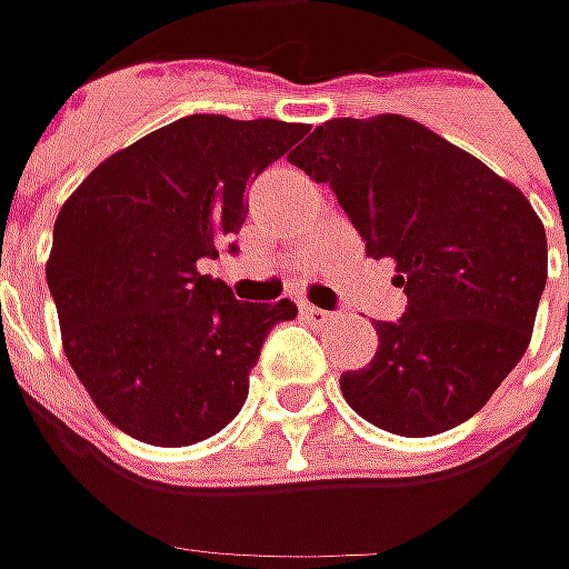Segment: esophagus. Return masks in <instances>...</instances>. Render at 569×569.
<instances>
[{
  "mask_svg": "<svg viewBox=\"0 0 569 569\" xmlns=\"http://www.w3.org/2000/svg\"><path fill=\"white\" fill-rule=\"evenodd\" d=\"M300 313H303V319H310L313 326H326V322H332V319H336V313L319 310V307H310V303H303V307H300Z\"/></svg>",
  "mask_w": 569,
  "mask_h": 569,
  "instance_id": "esophagus-1",
  "label": "esophagus"
}]
</instances>
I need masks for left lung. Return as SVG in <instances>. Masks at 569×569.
<instances>
[{
    "label": "left lung",
    "instance_id": "8db88e82",
    "mask_svg": "<svg viewBox=\"0 0 569 569\" xmlns=\"http://www.w3.org/2000/svg\"><path fill=\"white\" fill-rule=\"evenodd\" d=\"M291 164L332 187L367 256H389L408 295L399 322H373V361L341 373L345 402L402 437L469 421L532 341L548 281L536 208L475 154L399 113L322 122Z\"/></svg>",
    "mask_w": 569,
    "mask_h": 569
}]
</instances>
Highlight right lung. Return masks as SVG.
Segmentation results:
<instances>
[{"label":"right lung","mask_w":569,"mask_h":569,"mask_svg":"<svg viewBox=\"0 0 569 569\" xmlns=\"http://www.w3.org/2000/svg\"><path fill=\"white\" fill-rule=\"evenodd\" d=\"M307 122L196 113L110 154L62 202L47 259L62 351L91 402L151 447H192L237 418L291 300H233L199 272L247 218L243 192Z\"/></svg>","instance_id":"add662e5"}]
</instances>
